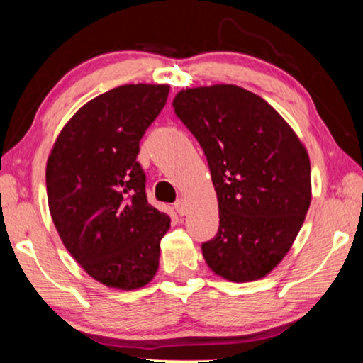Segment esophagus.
<instances>
[{"label":"esophagus","mask_w":363,"mask_h":363,"mask_svg":"<svg viewBox=\"0 0 363 363\" xmlns=\"http://www.w3.org/2000/svg\"><path fill=\"white\" fill-rule=\"evenodd\" d=\"M175 210H177V213L180 216H183L186 213V201L185 200H178L177 203H175Z\"/></svg>","instance_id":"obj_1"}]
</instances>
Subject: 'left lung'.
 I'll return each instance as SVG.
<instances>
[{
	"label": "left lung",
	"instance_id": "8db88e82",
	"mask_svg": "<svg viewBox=\"0 0 363 363\" xmlns=\"http://www.w3.org/2000/svg\"><path fill=\"white\" fill-rule=\"evenodd\" d=\"M173 108L205 152L218 196V233L201 245L206 264L233 282L261 279L309 210L304 145L264 99L233 84L186 89Z\"/></svg>",
	"mask_w": 363,
	"mask_h": 363
}]
</instances>
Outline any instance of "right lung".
<instances>
[{
	"label": "right lung",
	"mask_w": 363,
	"mask_h": 363,
	"mask_svg": "<svg viewBox=\"0 0 363 363\" xmlns=\"http://www.w3.org/2000/svg\"><path fill=\"white\" fill-rule=\"evenodd\" d=\"M168 86L128 84L79 108L46 167L49 211L64 246L94 279L132 291L158 269L170 218L147 201L137 155Z\"/></svg>",
	"instance_id": "add662e5"
}]
</instances>
